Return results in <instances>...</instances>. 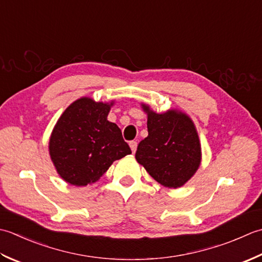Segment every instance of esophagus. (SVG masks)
Here are the masks:
<instances>
[{
    "instance_id": "1",
    "label": "esophagus",
    "mask_w": 262,
    "mask_h": 262,
    "mask_svg": "<svg viewBox=\"0 0 262 262\" xmlns=\"http://www.w3.org/2000/svg\"><path fill=\"white\" fill-rule=\"evenodd\" d=\"M129 146H130V148H131V151H132L133 154H135L136 150H137V146H138L137 141H130V142H129Z\"/></svg>"
}]
</instances>
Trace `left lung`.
Listing matches in <instances>:
<instances>
[{"mask_svg": "<svg viewBox=\"0 0 262 262\" xmlns=\"http://www.w3.org/2000/svg\"><path fill=\"white\" fill-rule=\"evenodd\" d=\"M141 107L147 114L148 137L138 145L137 162L165 188H181L201 164V145L193 121L176 108L157 113L145 103Z\"/></svg>", "mask_w": 262, "mask_h": 262, "instance_id": "8db88e82", "label": "left lung"}]
</instances>
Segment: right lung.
Here are the masks:
<instances>
[{
  "instance_id": "1",
  "label": "right lung",
  "mask_w": 262,
  "mask_h": 262,
  "mask_svg": "<svg viewBox=\"0 0 262 262\" xmlns=\"http://www.w3.org/2000/svg\"><path fill=\"white\" fill-rule=\"evenodd\" d=\"M115 100H74L52 131L49 151L57 174L76 186L93 184L113 162L131 154L120 127L107 120Z\"/></svg>"
}]
</instances>
